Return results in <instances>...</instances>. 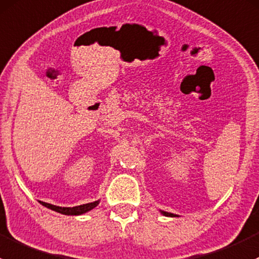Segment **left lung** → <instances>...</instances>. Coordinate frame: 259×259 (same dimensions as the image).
<instances>
[{"label": "left lung", "mask_w": 259, "mask_h": 259, "mask_svg": "<svg viewBox=\"0 0 259 259\" xmlns=\"http://www.w3.org/2000/svg\"><path fill=\"white\" fill-rule=\"evenodd\" d=\"M161 213L163 215H167V217H176V214H173V213H168V212H164V210H161Z\"/></svg>", "instance_id": "left-lung-1"}]
</instances>
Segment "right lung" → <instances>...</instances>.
<instances>
[{"mask_svg": "<svg viewBox=\"0 0 259 259\" xmlns=\"http://www.w3.org/2000/svg\"><path fill=\"white\" fill-rule=\"evenodd\" d=\"M39 203H41L42 206L47 207V208L61 213V214L79 215V214H83V213L89 212V210H91V209H93L95 207H97L98 203H100V201L91 202V203L81 204V206H76V207H58V206H53V204L46 203V202H42V201H39Z\"/></svg>", "mask_w": 259, "mask_h": 259, "instance_id": "1", "label": "right lung"}]
</instances>
